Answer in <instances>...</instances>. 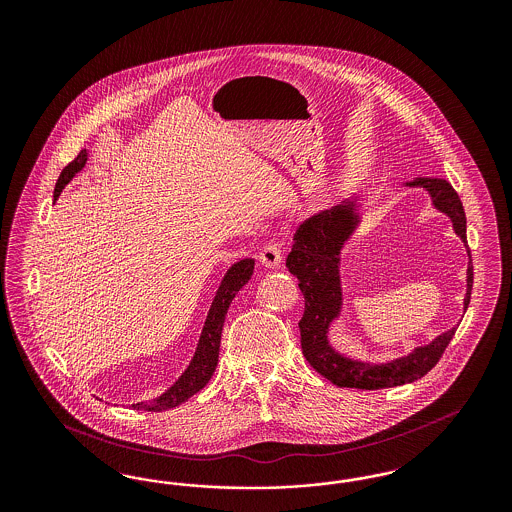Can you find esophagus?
Wrapping results in <instances>:
<instances>
[{"label": "esophagus", "mask_w": 512, "mask_h": 512, "mask_svg": "<svg viewBox=\"0 0 512 512\" xmlns=\"http://www.w3.org/2000/svg\"><path fill=\"white\" fill-rule=\"evenodd\" d=\"M259 261L261 265L267 268H278L282 263V251L276 244H268L263 247V251L259 253Z\"/></svg>", "instance_id": "34e87169"}]
</instances>
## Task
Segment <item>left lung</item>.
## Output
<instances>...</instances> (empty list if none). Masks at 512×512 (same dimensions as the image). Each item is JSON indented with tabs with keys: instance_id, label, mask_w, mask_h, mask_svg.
<instances>
[{
	"instance_id": "left-lung-1",
	"label": "left lung",
	"mask_w": 512,
	"mask_h": 512,
	"mask_svg": "<svg viewBox=\"0 0 512 512\" xmlns=\"http://www.w3.org/2000/svg\"><path fill=\"white\" fill-rule=\"evenodd\" d=\"M405 188H422L430 195L432 207L451 220L453 232L461 238L468 265H466V293L463 311L466 313L472 293V257L466 244V217L463 203L453 186L438 176H414L401 182ZM363 192L349 195L330 211L299 226L293 236V247L286 259V267L297 276L299 290L305 297V313L299 320L301 349L309 365L338 388L357 390H384L403 386L430 372L453 340L457 326L436 336L426 345H418L407 355L393 357L382 363H370L338 351L330 341V330L343 313L341 288V251L363 224Z\"/></svg>"
}]
</instances>
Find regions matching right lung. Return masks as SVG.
I'll use <instances>...</instances> for the list:
<instances>
[{
    "label": "right lung",
    "instance_id": "obj_1",
    "mask_svg": "<svg viewBox=\"0 0 512 512\" xmlns=\"http://www.w3.org/2000/svg\"><path fill=\"white\" fill-rule=\"evenodd\" d=\"M86 161H88V151L82 149L73 163H69L59 174V180H57L55 192H53V203L57 201V197L61 195L65 186L73 180L74 176L84 169ZM253 268H255V259L245 257L224 272L219 290L215 293L213 303H211L209 313L205 318L203 330L199 334V341H197L190 365L186 366V370L178 376V380L172 384L169 390L163 391L161 395H157L149 401L134 403L132 407L136 411H151V413L167 411V409L186 403L192 395L207 386V382L211 380L217 363H219L220 336H222V326H224L228 307H230L232 299L236 297V293L240 292L251 280Z\"/></svg>",
    "mask_w": 512,
    "mask_h": 512
}]
</instances>
